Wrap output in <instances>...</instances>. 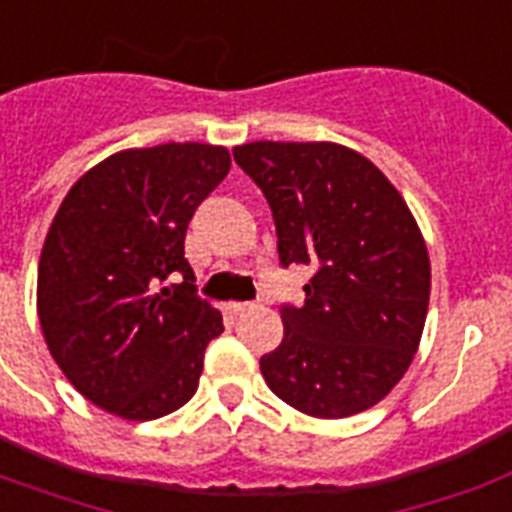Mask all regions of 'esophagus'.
Segmentation results:
<instances>
[{"label":"esophagus","mask_w":512,"mask_h":512,"mask_svg":"<svg viewBox=\"0 0 512 512\" xmlns=\"http://www.w3.org/2000/svg\"><path fill=\"white\" fill-rule=\"evenodd\" d=\"M257 303H231V313L233 316H244V313L255 311Z\"/></svg>","instance_id":"obj_1"}]
</instances>
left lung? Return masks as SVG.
Returning <instances> with one entry per match:
<instances>
[{"instance_id": "left-lung-1", "label": "left lung", "mask_w": 512, "mask_h": 512, "mask_svg": "<svg viewBox=\"0 0 512 512\" xmlns=\"http://www.w3.org/2000/svg\"><path fill=\"white\" fill-rule=\"evenodd\" d=\"M233 159L271 204L281 265H311L305 303L281 305L284 340L260 358L297 412L340 420L396 388L420 345L430 260L404 196L337 143L257 140Z\"/></svg>"}]
</instances>
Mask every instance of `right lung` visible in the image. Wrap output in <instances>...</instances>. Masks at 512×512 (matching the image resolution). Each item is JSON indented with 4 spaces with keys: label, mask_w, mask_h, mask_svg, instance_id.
Instances as JSON below:
<instances>
[{
    "label": "right lung",
    "mask_w": 512,
    "mask_h": 512,
    "mask_svg": "<svg viewBox=\"0 0 512 512\" xmlns=\"http://www.w3.org/2000/svg\"><path fill=\"white\" fill-rule=\"evenodd\" d=\"M228 170V148L207 143L119 151L71 185L47 231L36 279L44 342L68 382L122 420L188 404L223 332L183 244ZM175 272L180 285L169 284Z\"/></svg>",
    "instance_id": "add662e5"
}]
</instances>
